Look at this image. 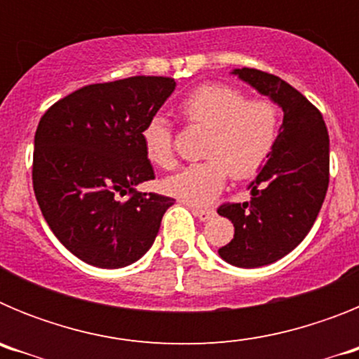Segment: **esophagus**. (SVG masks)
Returning <instances> with one entry per match:
<instances>
[{"mask_svg":"<svg viewBox=\"0 0 359 359\" xmlns=\"http://www.w3.org/2000/svg\"><path fill=\"white\" fill-rule=\"evenodd\" d=\"M192 212H194V214L198 215L199 221H203V223H207V221H210V219L215 215V212L210 210V208H196V207H192Z\"/></svg>","mask_w":359,"mask_h":359,"instance_id":"1","label":"esophagus"}]
</instances>
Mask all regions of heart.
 Here are the masks:
<instances>
[{"instance_id": "b5f03b06", "label": "heart", "mask_w": 359, "mask_h": 359, "mask_svg": "<svg viewBox=\"0 0 359 359\" xmlns=\"http://www.w3.org/2000/svg\"><path fill=\"white\" fill-rule=\"evenodd\" d=\"M180 113L189 123L207 129L201 163L189 165L165 177L169 196L189 205H207L221 192L230 172L236 180L261 169L277 142L278 107L266 98L248 100L243 91L224 84L198 88L183 98ZM145 156L160 169L176 165L172 129L165 116H151L142 128Z\"/></svg>"}]
</instances>
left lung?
<instances>
[{"label": "left lung", "instance_id": "left-lung-1", "mask_svg": "<svg viewBox=\"0 0 359 359\" xmlns=\"http://www.w3.org/2000/svg\"><path fill=\"white\" fill-rule=\"evenodd\" d=\"M231 75L284 113L273 151L248 185L252 199L217 210L236 228L219 257L237 268H261L297 248L315 224L329 185V135L322 113L286 81L253 68Z\"/></svg>", "mask_w": 359, "mask_h": 359}]
</instances>
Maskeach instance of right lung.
<instances>
[{"mask_svg": "<svg viewBox=\"0 0 359 359\" xmlns=\"http://www.w3.org/2000/svg\"><path fill=\"white\" fill-rule=\"evenodd\" d=\"M174 90V79L145 75L84 86L39 120L34 192L57 239L81 261L123 268L156 239L174 199L136 192L154 180L140 135Z\"/></svg>", "mask_w": 359, "mask_h": 359, "instance_id": "right-lung-1", "label": "right lung"}]
</instances>
